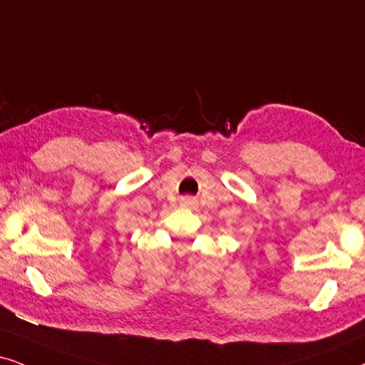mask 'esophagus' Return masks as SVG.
Here are the masks:
<instances>
[{"label": "esophagus", "mask_w": 365, "mask_h": 365, "mask_svg": "<svg viewBox=\"0 0 365 365\" xmlns=\"http://www.w3.org/2000/svg\"><path fill=\"white\" fill-rule=\"evenodd\" d=\"M182 205H185V207L193 205V198H190V197H183V198H182Z\"/></svg>", "instance_id": "obj_1"}]
</instances>
